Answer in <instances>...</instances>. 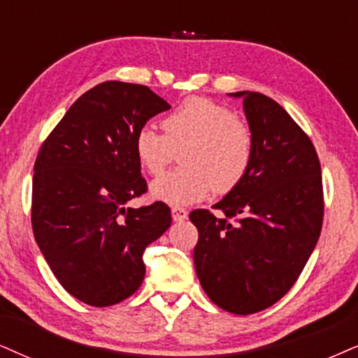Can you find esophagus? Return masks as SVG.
I'll list each match as a JSON object with an SVG mask.
<instances>
[{
	"mask_svg": "<svg viewBox=\"0 0 358 358\" xmlns=\"http://www.w3.org/2000/svg\"><path fill=\"white\" fill-rule=\"evenodd\" d=\"M171 216H173L175 221H183V220H187L188 211L182 206H173L171 208Z\"/></svg>",
	"mask_w": 358,
	"mask_h": 358,
	"instance_id": "1",
	"label": "esophagus"
}]
</instances>
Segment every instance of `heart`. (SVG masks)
<instances>
[{
  "label": "heart",
  "instance_id": "heart-1",
  "mask_svg": "<svg viewBox=\"0 0 358 358\" xmlns=\"http://www.w3.org/2000/svg\"><path fill=\"white\" fill-rule=\"evenodd\" d=\"M164 134L143 125L135 135V155L152 176L162 175L182 150V166L152 185L158 200L170 205L200 201L215 188L229 193L246 178L256 140L248 120L205 97H188L162 120Z\"/></svg>",
  "mask_w": 358,
  "mask_h": 358
}]
</instances>
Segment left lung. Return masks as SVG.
Here are the masks:
<instances>
[{
  "label": "left lung",
  "mask_w": 358,
  "mask_h": 358,
  "mask_svg": "<svg viewBox=\"0 0 358 358\" xmlns=\"http://www.w3.org/2000/svg\"><path fill=\"white\" fill-rule=\"evenodd\" d=\"M243 97L256 140L246 178L215 210H193L198 229L194 268L206 296L221 309L255 314L286 296L320 236L324 189L309 135L273 99ZM234 221L231 222V220Z\"/></svg>",
  "instance_id": "obj_1"
}]
</instances>
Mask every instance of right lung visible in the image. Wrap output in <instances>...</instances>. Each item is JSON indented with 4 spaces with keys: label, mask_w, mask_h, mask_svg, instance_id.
<instances>
[{
    "label": "right lung",
    "mask_w": 358,
    "mask_h": 358,
    "mask_svg": "<svg viewBox=\"0 0 358 358\" xmlns=\"http://www.w3.org/2000/svg\"><path fill=\"white\" fill-rule=\"evenodd\" d=\"M170 106L147 85L107 80L72 103L39 148L31 223L61 286L84 304H119L145 275L142 255L171 224L164 201L125 208L147 193L135 135Z\"/></svg>",
    "instance_id": "right-lung-1"
}]
</instances>
